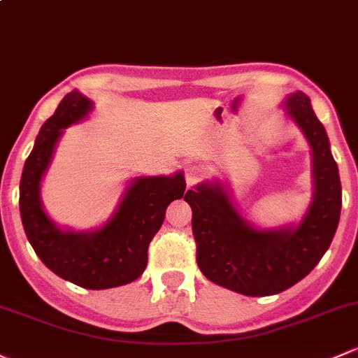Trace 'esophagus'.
<instances>
[{
	"instance_id": "obj_1",
	"label": "esophagus",
	"mask_w": 358,
	"mask_h": 358,
	"mask_svg": "<svg viewBox=\"0 0 358 358\" xmlns=\"http://www.w3.org/2000/svg\"><path fill=\"white\" fill-rule=\"evenodd\" d=\"M183 175H185L187 185H194L202 178V168L197 166V164H187L185 169H183Z\"/></svg>"
}]
</instances>
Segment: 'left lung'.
Masks as SVG:
<instances>
[{"mask_svg":"<svg viewBox=\"0 0 358 358\" xmlns=\"http://www.w3.org/2000/svg\"><path fill=\"white\" fill-rule=\"evenodd\" d=\"M287 106L314 157V201L299 227L252 228L217 183L195 187L183 197L192 208L199 269L213 283L248 296L274 295L306 278L329 248L340 221L341 183L324 127L300 90Z\"/></svg>","mask_w":358,"mask_h":358,"instance_id":"1","label":"left lung"}]
</instances>
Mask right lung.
Here are the masks:
<instances>
[{
	"label": "right lung",
	"mask_w": 358,
	"mask_h": 358,
	"mask_svg": "<svg viewBox=\"0 0 358 358\" xmlns=\"http://www.w3.org/2000/svg\"><path fill=\"white\" fill-rule=\"evenodd\" d=\"M90 108L87 97L70 92L41 127L22 171L20 216L30 245L46 268L82 288L104 289L130 283L144 273L150 240L159 231L168 206L183 197L185 180L182 173L137 178L106 227L92 233L56 228L41 206L39 183L62 129L84 118Z\"/></svg>",
	"instance_id": "obj_1"
}]
</instances>
